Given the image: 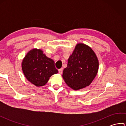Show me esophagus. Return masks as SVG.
Segmentation results:
<instances>
[{"instance_id":"obj_1","label":"esophagus","mask_w":126,"mask_h":126,"mask_svg":"<svg viewBox=\"0 0 126 126\" xmlns=\"http://www.w3.org/2000/svg\"><path fill=\"white\" fill-rule=\"evenodd\" d=\"M58 72H59V73H60L61 75L62 74V73H63V68H61L60 69H59Z\"/></svg>"}]
</instances>
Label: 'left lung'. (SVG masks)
Wrapping results in <instances>:
<instances>
[{"label": "left lung", "instance_id": "obj_1", "mask_svg": "<svg viewBox=\"0 0 126 126\" xmlns=\"http://www.w3.org/2000/svg\"><path fill=\"white\" fill-rule=\"evenodd\" d=\"M98 68L99 62L95 52L88 45L79 43L68 59L62 77L68 87L79 90L92 83Z\"/></svg>", "mask_w": 126, "mask_h": 126}]
</instances>
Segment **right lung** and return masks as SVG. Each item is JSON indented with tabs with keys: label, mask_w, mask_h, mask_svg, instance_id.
Returning <instances> with one entry per match:
<instances>
[{
	"label": "right lung",
	"mask_w": 126,
	"mask_h": 126,
	"mask_svg": "<svg viewBox=\"0 0 126 126\" xmlns=\"http://www.w3.org/2000/svg\"><path fill=\"white\" fill-rule=\"evenodd\" d=\"M22 68L28 81L38 87L46 84L51 76L58 73L53 60L37 48L26 53L22 61Z\"/></svg>",
	"instance_id": "add662e5"
}]
</instances>
